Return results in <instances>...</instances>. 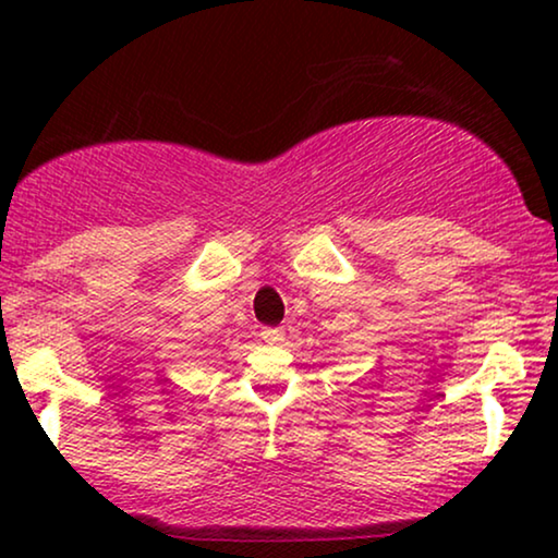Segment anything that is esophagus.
<instances>
[{"label":"esophagus","instance_id":"1","mask_svg":"<svg viewBox=\"0 0 558 558\" xmlns=\"http://www.w3.org/2000/svg\"><path fill=\"white\" fill-rule=\"evenodd\" d=\"M262 340L269 342V345H277V342L284 340V332H281L279 327H264V330H262Z\"/></svg>","mask_w":558,"mask_h":558}]
</instances>
